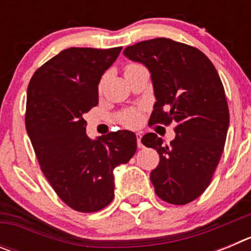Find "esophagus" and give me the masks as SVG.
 Returning a JSON list of instances; mask_svg holds the SVG:
<instances>
[{
	"mask_svg": "<svg viewBox=\"0 0 251 251\" xmlns=\"http://www.w3.org/2000/svg\"><path fill=\"white\" fill-rule=\"evenodd\" d=\"M136 137H137V146H138V148H142V147H143V145H142V142H141L142 134H141V133H137Z\"/></svg>",
	"mask_w": 251,
	"mask_h": 251,
	"instance_id": "1",
	"label": "esophagus"
}]
</instances>
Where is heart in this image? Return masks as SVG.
I'll return each mask as SVG.
<instances>
[{"label": "heart", "mask_w": 251, "mask_h": 251, "mask_svg": "<svg viewBox=\"0 0 251 251\" xmlns=\"http://www.w3.org/2000/svg\"><path fill=\"white\" fill-rule=\"evenodd\" d=\"M138 64H128L126 68H124V74L128 72H130V70H133V69H136L138 68ZM137 113L136 112H127V113H124L123 115L121 117V122L123 124H127V126H132V124H134L137 122Z\"/></svg>", "instance_id": "1"}]
</instances>
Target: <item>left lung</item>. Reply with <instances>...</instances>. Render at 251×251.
<instances>
[{"mask_svg": "<svg viewBox=\"0 0 251 251\" xmlns=\"http://www.w3.org/2000/svg\"><path fill=\"white\" fill-rule=\"evenodd\" d=\"M123 52L150 69L157 99L150 123H176L170 145L154 133L142 137L159 154L151 172L154 192L172 205L192 202L211 182L229 128L220 76L202 51L166 37L141 41Z\"/></svg>", "mask_w": 251, "mask_h": 251, "instance_id": "8db88e82", "label": "left lung"}]
</instances>
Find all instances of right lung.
Returning a JSON list of instances; mask_svg holds the SVG:
<instances>
[{
    "mask_svg": "<svg viewBox=\"0 0 251 251\" xmlns=\"http://www.w3.org/2000/svg\"><path fill=\"white\" fill-rule=\"evenodd\" d=\"M122 48H69L40 66L27 86L25 124L44 176L57 196L79 212H95L114 197L117 166L136 153L129 130L92 141L84 114L98 105L101 75Z\"/></svg>",
    "mask_w": 251,
    "mask_h": 251,
    "instance_id": "obj_1",
    "label": "right lung"
}]
</instances>
